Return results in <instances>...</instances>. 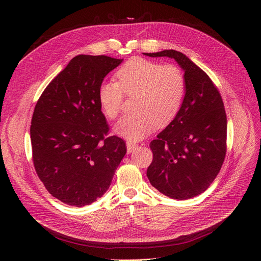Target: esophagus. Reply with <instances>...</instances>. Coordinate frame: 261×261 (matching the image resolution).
I'll return each mask as SVG.
<instances>
[{
  "label": "esophagus",
  "mask_w": 261,
  "mask_h": 261,
  "mask_svg": "<svg viewBox=\"0 0 261 261\" xmlns=\"http://www.w3.org/2000/svg\"><path fill=\"white\" fill-rule=\"evenodd\" d=\"M126 147H127V152L130 153L133 150L136 148V144L133 143V141H127V143H126Z\"/></svg>",
  "instance_id": "1"
}]
</instances>
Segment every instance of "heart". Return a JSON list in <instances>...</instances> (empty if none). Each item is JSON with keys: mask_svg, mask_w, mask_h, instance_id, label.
<instances>
[{"mask_svg": "<svg viewBox=\"0 0 261 261\" xmlns=\"http://www.w3.org/2000/svg\"><path fill=\"white\" fill-rule=\"evenodd\" d=\"M117 83H102L98 89L101 111L115 120L121 112L124 94L135 96L133 110L115 125L118 135L139 140L155 127L164 128L179 113L186 94V77L174 64L133 58L115 73Z\"/></svg>", "mask_w": 261, "mask_h": 261, "instance_id": "b5f03b06", "label": "heart"}]
</instances>
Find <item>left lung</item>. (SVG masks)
<instances>
[{
	"mask_svg": "<svg viewBox=\"0 0 261 261\" xmlns=\"http://www.w3.org/2000/svg\"><path fill=\"white\" fill-rule=\"evenodd\" d=\"M174 59L186 77V94L175 120L150 143L152 162L147 169L151 184L173 199L203 193L222 167L226 153V114L210 77L175 50L145 53Z\"/></svg>",
	"mask_w": 261,
	"mask_h": 261,
	"instance_id": "8db88e82",
	"label": "left lung"
}]
</instances>
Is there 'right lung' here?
Listing matches in <instances>:
<instances>
[{
  "mask_svg": "<svg viewBox=\"0 0 261 261\" xmlns=\"http://www.w3.org/2000/svg\"><path fill=\"white\" fill-rule=\"evenodd\" d=\"M121 63L107 55H77L35 107L30 126L35 170L46 191L69 206L100 198L126 153L121 137L108 136L98 101L103 78Z\"/></svg>",
  "mask_w": 261,
  "mask_h": 261,
  "instance_id": "add662e5",
  "label": "right lung"
}]
</instances>
